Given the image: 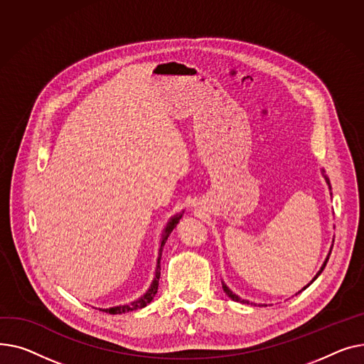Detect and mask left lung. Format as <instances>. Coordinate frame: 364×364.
<instances>
[{"label":"left lung","instance_id":"left-lung-1","mask_svg":"<svg viewBox=\"0 0 364 364\" xmlns=\"http://www.w3.org/2000/svg\"><path fill=\"white\" fill-rule=\"evenodd\" d=\"M322 172H325V170H322ZM323 176H325V175H323ZM325 181H326V183H328V185H329V189H331V182H329V179H328V178H326V176H325ZM332 247H333V245H332ZM331 251H332V248H331ZM331 251H329V254H328V257H326V260H325V262H323V264H322V267H320V270H318V272H317V273H316V276H314V277H313V281H311V282H310V284H313V282H314V281H316V279H317V277H318V274H320V273H322V272H323V269H325V266H326V263H328V260H329V255H331ZM310 284H309V285H307V287H304V288H303V289H301V291H304V289H306V288H309V287H310ZM222 285H223V291H225V292H226V295H228V296H229V298H232V300H233V301H240V303H244V304H248V301H247V300H241V298H240V296H238V295H237V294H233V292H232V291H230V289H229V288H228V287H226V285H225V284H223V282H222Z\"/></svg>","mask_w":364,"mask_h":364}]
</instances>
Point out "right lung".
<instances>
[{
    "label": "right lung",
    "mask_w": 364,
    "mask_h": 364,
    "mask_svg": "<svg viewBox=\"0 0 364 364\" xmlns=\"http://www.w3.org/2000/svg\"><path fill=\"white\" fill-rule=\"evenodd\" d=\"M181 218H182V213H181V215H176V216H173L172 219H170V220H168V223H167V226L164 228V232H163V235H161L160 250H159V259H157V267H156V277H154V281H153L151 287H149V289H148V291H146L141 298H138L136 301H134V303H131V304L117 306V307H110V309H104V310L101 309L102 311H105V313H110V314H122V313H127V311H135V310H138V309H144L146 304H149V303L153 301V298L156 296L157 289H159L161 251H163V247H164V244H166V241H167V238H168L170 232H172V230L176 228V225L179 223Z\"/></svg>",
    "instance_id": "add662e5"
}]
</instances>
